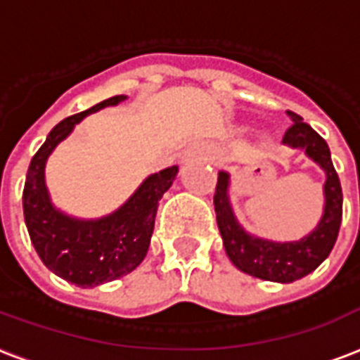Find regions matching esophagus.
Here are the masks:
<instances>
[{"mask_svg":"<svg viewBox=\"0 0 360 360\" xmlns=\"http://www.w3.org/2000/svg\"><path fill=\"white\" fill-rule=\"evenodd\" d=\"M191 160H205V162H213V155H211V149L207 145L198 143L192 145L191 149L185 153V162Z\"/></svg>","mask_w":360,"mask_h":360,"instance_id":"obj_1","label":"esophagus"}]
</instances>
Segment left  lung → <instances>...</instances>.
<instances>
[{
    "label": "left lung",
    "instance_id": "8db88e82",
    "mask_svg": "<svg viewBox=\"0 0 360 360\" xmlns=\"http://www.w3.org/2000/svg\"><path fill=\"white\" fill-rule=\"evenodd\" d=\"M292 124L283 136V143L304 155L325 172L323 185L325 207L323 215L308 236L296 241H271L249 234L243 230L230 205V175L219 172L217 179L215 204L217 224L223 238L224 251L232 264L253 278L276 283H292L296 279L308 276L330 255L342 223V186L336 169L330 160V149L323 137L302 120L300 115L287 111Z\"/></svg>",
    "mask_w": 360,
    "mask_h": 360
}]
</instances>
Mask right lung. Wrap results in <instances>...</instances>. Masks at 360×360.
Instances as JSON below:
<instances>
[{"instance_id": "1", "label": "right lung", "mask_w": 360, "mask_h": 360, "mask_svg": "<svg viewBox=\"0 0 360 360\" xmlns=\"http://www.w3.org/2000/svg\"><path fill=\"white\" fill-rule=\"evenodd\" d=\"M124 100L126 96H113L58 122L27 168L22 205L30 240L49 270L82 289L122 278L141 264L149 251L158 202L179 172L172 166L149 175L119 210L101 219H75L54 207L45 185L46 158L86 115Z\"/></svg>"}]
</instances>
